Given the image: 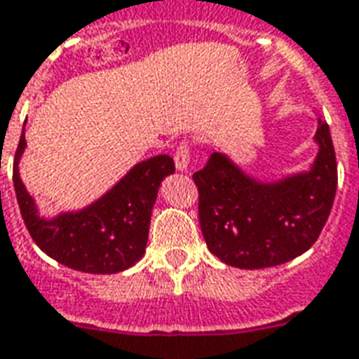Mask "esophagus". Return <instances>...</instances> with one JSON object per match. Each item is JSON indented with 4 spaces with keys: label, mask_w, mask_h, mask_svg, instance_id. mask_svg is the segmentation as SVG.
<instances>
[{
    "label": "esophagus",
    "mask_w": 359,
    "mask_h": 359,
    "mask_svg": "<svg viewBox=\"0 0 359 359\" xmlns=\"http://www.w3.org/2000/svg\"><path fill=\"white\" fill-rule=\"evenodd\" d=\"M189 153H191V145L187 141H182L176 145V153H174V162H176V168L180 172H185L189 168Z\"/></svg>",
    "instance_id": "1"
}]
</instances>
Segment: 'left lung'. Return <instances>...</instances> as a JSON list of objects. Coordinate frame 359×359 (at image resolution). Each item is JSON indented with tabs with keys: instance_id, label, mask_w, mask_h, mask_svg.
Returning a JSON list of instances; mask_svg holds the SVG:
<instances>
[{
	"instance_id": "obj_1",
	"label": "left lung",
	"mask_w": 359,
	"mask_h": 359,
	"mask_svg": "<svg viewBox=\"0 0 359 359\" xmlns=\"http://www.w3.org/2000/svg\"><path fill=\"white\" fill-rule=\"evenodd\" d=\"M312 168L279 182L247 176L227 154L212 153L193 174L206 247L227 266L260 269L297 258L318 241L337 193V156L318 120Z\"/></svg>"
}]
</instances>
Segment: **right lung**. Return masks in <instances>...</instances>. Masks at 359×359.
Instances as JSON below:
<instances>
[{
	"label": "right lung",
	"mask_w": 359,
	"mask_h": 359,
	"mask_svg": "<svg viewBox=\"0 0 359 359\" xmlns=\"http://www.w3.org/2000/svg\"><path fill=\"white\" fill-rule=\"evenodd\" d=\"M25 147L22 128L15 154L13 183L26 229L47 256L83 273H118L141 260L161 182L176 170L172 156L158 154L135 164L95 203L82 210L62 212L47 219L40 216L18 176V161Z\"/></svg>",
	"instance_id": "1"
}]
</instances>
